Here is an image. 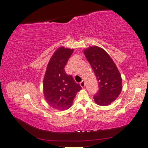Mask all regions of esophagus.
<instances>
[{
    "mask_svg": "<svg viewBox=\"0 0 148 148\" xmlns=\"http://www.w3.org/2000/svg\"><path fill=\"white\" fill-rule=\"evenodd\" d=\"M79 84H80V86H81L83 88H84V86H85V83H84V81H82Z\"/></svg>",
    "mask_w": 148,
    "mask_h": 148,
    "instance_id": "esophagus-1",
    "label": "esophagus"
}]
</instances>
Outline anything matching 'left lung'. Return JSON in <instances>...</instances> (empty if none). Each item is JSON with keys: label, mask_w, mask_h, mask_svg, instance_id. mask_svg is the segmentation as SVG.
I'll list each match as a JSON object with an SVG mask.
<instances>
[{"label": "left lung", "mask_w": 148, "mask_h": 148, "mask_svg": "<svg viewBox=\"0 0 148 148\" xmlns=\"http://www.w3.org/2000/svg\"><path fill=\"white\" fill-rule=\"evenodd\" d=\"M99 84V90L94 96L97 105H110L119 96L122 89L121 75L110 56L98 46H91L83 51Z\"/></svg>", "instance_id": "1"}]
</instances>
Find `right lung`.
I'll use <instances>...</instances> for the list:
<instances>
[{"mask_svg":"<svg viewBox=\"0 0 148 148\" xmlns=\"http://www.w3.org/2000/svg\"><path fill=\"white\" fill-rule=\"evenodd\" d=\"M73 52L72 49L58 48L49 62L43 80L44 95L47 104L60 110L69 109L77 93L82 89L64 70Z\"/></svg>","mask_w":148,"mask_h":148,"instance_id":"obj_1","label":"right lung"}]
</instances>
